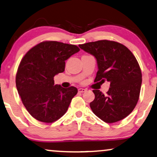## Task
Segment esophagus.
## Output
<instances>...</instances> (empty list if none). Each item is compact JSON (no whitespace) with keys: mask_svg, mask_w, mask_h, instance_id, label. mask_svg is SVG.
<instances>
[{"mask_svg":"<svg viewBox=\"0 0 157 157\" xmlns=\"http://www.w3.org/2000/svg\"><path fill=\"white\" fill-rule=\"evenodd\" d=\"M78 92L83 93V92H84V91H86V89H83V88H80V89H78Z\"/></svg>","mask_w":157,"mask_h":157,"instance_id":"esophagus-1","label":"esophagus"}]
</instances>
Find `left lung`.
I'll return each instance as SVG.
<instances>
[{"label": "left lung", "instance_id": "1", "mask_svg": "<svg viewBox=\"0 0 157 157\" xmlns=\"http://www.w3.org/2000/svg\"><path fill=\"white\" fill-rule=\"evenodd\" d=\"M81 49L97 59L98 71L94 82L110 83L107 94L94 89L90 107L107 123L118 122L130 115L139 99L142 74L136 57L123 44L99 40L79 44Z\"/></svg>", "mask_w": 157, "mask_h": 157}]
</instances>
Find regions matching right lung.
Instances as JSON below:
<instances>
[{"label":"right lung","mask_w":157,"mask_h":157,"mask_svg":"<svg viewBox=\"0 0 157 157\" xmlns=\"http://www.w3.org/2000/svg\"><path fill=\"white\" fill-rule=\"evenodd\" d=\"M79 50L74 44L44 41L30 49L21 59L16 75V88L34 118L52 123L68 110L78 89L54 85V76L63 72L65 61Z\"/></svg>","instance_id":"right-lung-1"}]
</instances>
